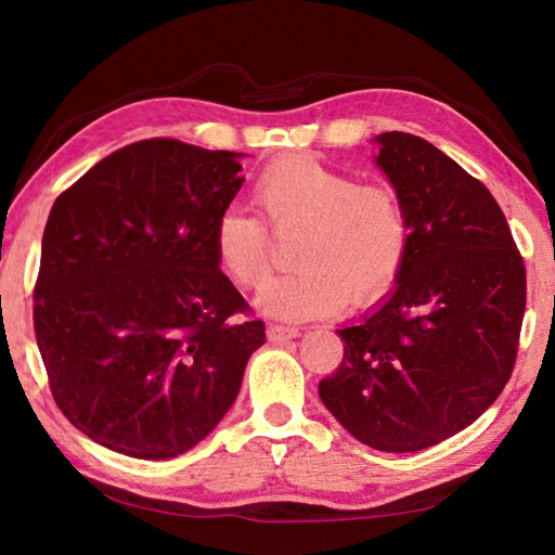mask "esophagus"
<instances>
[{"label":"esophagus","mask_w":555,"mask_h":555,"mask_svg":"<svg viewBox=\"0 0 555 555\" xmlns=\"http://www.w3.org/2000/svg\"><path fill=\"white\" fill-rule=\"evenodd\" d=\"M267 336H269V340H274V344H284V340L300 336V328L298 326H284V324H269Z\"/></svg>","instance_id":"obj_1"}]
</instances>
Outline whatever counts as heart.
I'll use <instances>...</instances> for the list:
<instances>
[{"instance_id": "1", "label": "heart", "mask_w": 555, "mask_h": 555, "mask_svg": "<svg viewBox=\"0 0 555 555\" xmlns=\"http://www.w3.org/2000/svg\"><path fill=\"white\" fill-rule=\"evenodd\" d=\"M259 215L276 235L298 231L291 262L257 298L281 320H317L344 305L362 308L396 284L410 247V217L393 188L296 155L274 159L253 188ZM215 253L241 288L264 286L274 269V241L262 219L241 207L223 209Z\"/></svg>"}]
</instances>
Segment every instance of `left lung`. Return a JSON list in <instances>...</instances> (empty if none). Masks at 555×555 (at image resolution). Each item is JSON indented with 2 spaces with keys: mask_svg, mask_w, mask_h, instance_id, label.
<instances>
[{
  "mask_svg": "<svg viewBox=\"0 0 555 555\" xmlns=\"http://www.w3.org/2000/svg\"><path fill=\"white\" fill-rule=\"evenodd\" d=\"M374 140L408 209L410 247L379 308L338 328L344 362L320 398L358 441L415 453L469 427L508 384L527 274L485 183L424 138Z\"/></svg>",
  "mask_w": 555,
  "mask_h": 555,
  "instance_id": "1",
  "label": "left lung"
}]
</instances>
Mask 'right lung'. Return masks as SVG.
<instances>
[{"label":"right lung","instance_id":"obj_1","mask_svg":"<svg viewBox=\"0 0 555 555\" xmlns=\"http://www.w3.org/2000/svg\"><path fill=\"white\" fill-rule=\"evenodd\" d=\"M238 157L140 140L82 173L47 219L33 293L47 379L68 422L116 453L167 460L203 441L264 344L215 253Z\"/></svg>","mask_w":555,"mask_h":555}]
</instances>
